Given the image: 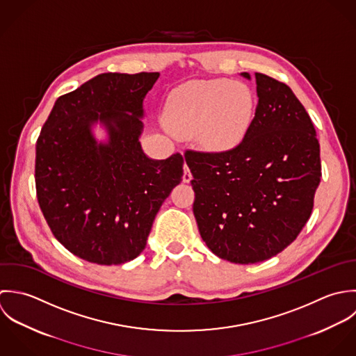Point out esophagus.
Returning <instances> with one entry per match:
<instances>
[{
  "instance_id": "esophagus-1",
  "label": "esophagus",
  "mask_w": 356,
  "mask_h": 356,
  "mask_svg": "<svg viewBox=\"0 0 356 356\" xmlns=\"http://www.w3.org/2000/svg\"><path fill=\"white\" fill-rule=\"evenodd\" d=\"M183 170H184V172H183V181H184V183H190L191 179H193V175H191V172H190L187 163H184Z\"/></svg>"
}]
</instances>
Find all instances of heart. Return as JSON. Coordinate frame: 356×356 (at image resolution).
Instances as JSON below:
<instances>
[{
	"mask_svg": "<svg viewBox=\"0 0 356 356\" xmlns=\"http://www.w3.org/2000/svg\"><path fill=\"white\" fill-rule=\"evenodd\" d=\"M256 113L252 89L236 81L197 79L176 88L163 121L179 135H198L212 149H229L245 139Z\"/></svg>",
	"mask_w": 356,
	"mask_h": 356,
	"instance_id": "obj_1",
	"label": "heart"
}]
</instances>
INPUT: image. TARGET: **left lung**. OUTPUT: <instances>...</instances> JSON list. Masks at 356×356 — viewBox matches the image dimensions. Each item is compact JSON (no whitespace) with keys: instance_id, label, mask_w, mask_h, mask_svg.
Here are the masks:
<instances>
[{"instance_id":"8db88e82","label":"left lung","mask_w":356,"mask_h":356,"mask_svg":"<svg viewBox=\"0 0 356 356\" xmlns=\"http://www.w3.org/2000/svg\"><path fill=\"white\" fill-rule=\"evenodd\" d=\"M254 75L259 103L245 139L224 151L184 152L200 234L216 256L235 264L268 260L297 238L322 176L304 106L284 82Z\"/></svg>"}]
</instances>
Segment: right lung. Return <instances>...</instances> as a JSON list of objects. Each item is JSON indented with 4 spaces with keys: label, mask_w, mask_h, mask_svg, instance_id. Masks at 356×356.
Here are the masks:
<instances>
[{
    "label": "right lung",
    "mask_w": 356,
    "mask_h": 356,
    "mask_svg": "<svg viewBox=\"0 0 356 356\" xmlns=\"http://www.w3.org/2000/svg\"><path fill=\"white\" fill-rule=\"evenodd\" d=\"M158 76L104 72L86 81L56 100L37 139L41 212L55 238L89 263L136 259L155 214L181 181V154L155 161L139 142L143 99ZM97 120L109 131L106 145L90 132Z\"/></svg>",
    "instance_id": "right-lung-1"
}]
</instances>
